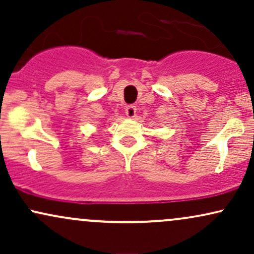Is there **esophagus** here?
<instances>
[{
    "label": "esophagus",
    "mask_w": 254,
    "mask_h": 254,
    "mask_svg": "<svg viewBox=\"0 0 254 254\" xmlns=\"http://www.w3.org/2000/svg\"><path fill=\"white\" fill-rule=\"evenodd\" d=\"M125 115L129 118H133L136 116V106L135 105H127L125 107Z\"/></svg>",
    "instance_id": "esophagus-1"
}]
</instances>
